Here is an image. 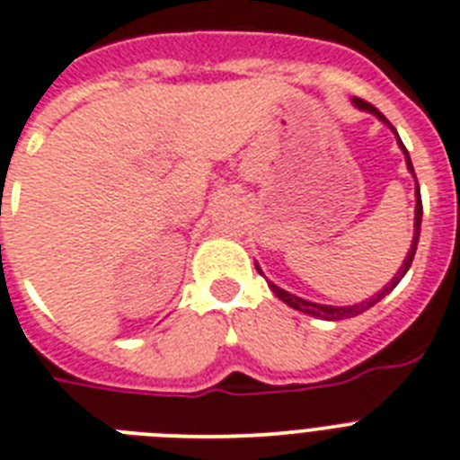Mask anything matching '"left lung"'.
<instances>
[{
  "mask_svg": "<svg viewBox=\"0 0 460 460\" xmlns=\"http://www.w3.org/2000/svg\"><path fill=\"white\" fill-rule=\"evenodd\" d=\"M352 101H354V106H357V108H361V111H368V113L376 115L378 120L387 122L385 115L380 113V111L376 106H371V103H366L364 99H357V96H354ZM387 125H390V122H387ZM390 129L394 134H397V129H394V127H392V125H390ZM397 139H399V137H397ZM399 146H402V151H404V155H406V167H409V170L413 172L411 158H409V151H406V148H404L402 139H399ZM413 177H416V174H413ZM420 219H423V203H420V189H418V181H416V217H413V241H411V248H409V252H406L404 264L399 267V271H397V274H394V279H392V281L387 283L385 288L380 290V293L371 295L368 300L359 302V305H347V307H333V305H316V302L302 300V297H297V295H293V293H288V290L279 288V286H276V283H271V281H269V288L274 290V295H276V297H279V300H283V302H286V305H288V307L297 309V312H302V314L316 316V319H326V321L352 319V316L361 314V312H366V309H371L373 305L383 300L385 295H390L392 290H394V286H397V283L402 281V279H404V274H406V271H409V267H411V262H413V255H416L418 238H420ZM255 267H257V264H255ZM257 271L262 274V269H260V267H257Z\"/></svg>",
  "mask_w": 460,
  "mask_h": 460,
  "instance_id": "8db88e82",
  "label": "left lung"
}]
</instances>
